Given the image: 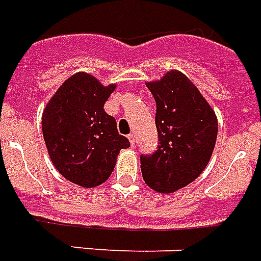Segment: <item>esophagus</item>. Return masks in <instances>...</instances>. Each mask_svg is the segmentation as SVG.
<instances>
[{
    "label": "esophagus",
    "mask_w": 261,
    "mask_h": 261,
    "mask_svg": "<svg viewBox=\"0 0 261 261\" xmlns=\"http://www.w3.org/2000/svg\"><path fill=\"white\" fill-rule=\"evenodd\" d=\"M128 141H130L131 146L134 147V146H135V135H134V134H130V135H128Z\"/></svg>",
    "instance_id": "obj_1"
}]
</instances>
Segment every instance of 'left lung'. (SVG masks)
I'll return each mask as SVG.
<instances>
[{
  "mask_svg": "<svg viewBox=\"0 0 261 261\" xmlns=\"http://www.w3.org/2000/svg\"><path fill=\"white\" fill-rule=\"evenodd\" d=\"M146 87L157 104L160 145L154 154L141 157V171L151 190L172 194L194 181L207 167L217 141L218 119L181 71L169 70Z\"/></svg>",
  "mask_w": 261,
  "mask_h": 261,
  "instance_id": "1",
  "label": "left lung"
}]
</instances>
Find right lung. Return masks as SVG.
I'll return each mask as SVG.
<instances>
[{
  "label": "right lung",
  "mask_w": 261,
  "mask_h": 261,
  "mask_svg": "<svg viewBox=\"0 0 261 261\" xmlns=\"http://www.w3.org/2000/svg\"><path fill=\"white\" fill-rule=\"evenodd\" d=\"M115 88L80 71L58 88L43 111V137L51 163L63 177L84 188L106 181L119 151L130 147L128 139L119 135L114 116L104 111Z\"/></svg>",
  "instance_id": "obj_1"
}]
</instances>
